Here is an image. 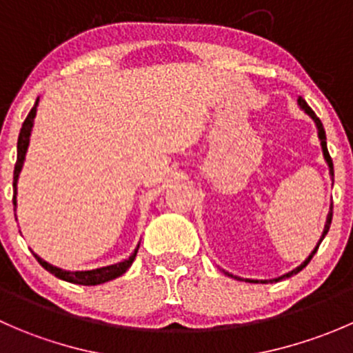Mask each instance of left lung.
I'll use <instances>...</instances> for the list:
<instances>
[{
	"mask_svg": "<svg viewBox=\"0 0 353 353\" xmlns=\"http://www.w3.org/2000/svg\"><path fill=\"white\" fill-rule=\"evenodd\" d=\"M297 105H299V108H301V110H304V112L307 114V116L311 117L312 121H314L316 128H318V138H319V141H321V150H323V157H325L326 163H328L330 176H331V179H333V177H334V172H333V160H331V157H330V152H328V147H326V133H325V128H323V123H321V121H319V117L316 116V114H314V110H312L311 108H309V105H307V102H305L304 99L301 97V95H299V97H297ZM331 219H333V205L330 206L328 216H326L325 229H323V234H321V237H319L318 244H316V248L312 249V251H311V254H309L307 258H305L304 261H302L301 265L297 266V268H294V270H292V272H288V273H283L282 276H276V279H272V280H251V279H241V276H237V275H232V273L225 272V270H222V272L225 273L227 276H232V279H236V280H245V282H249V283H273V282H279V280H283V279H290L292 275H297V273L301 272V270H304L305 266H307V263L311 261V259H312V256L316 254V251H318L319 244L323 243V239H325V236H326V234H328V230H330V225H331Z\"/></svg>",
	"mask_w": 353,
	"mask_h": 353,
	"instance_id": "obj_1",
	"label": "left lung"
}]
</instances>
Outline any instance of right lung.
<instances>
[{"instance_id":"1","label":"right lung","mask_w":353,"mask_h":353,"mask_svg":"<svg viewBox=\"0 0 353 353\" xmlns=\"http://www.w3.org/2000/svg\"><path fill=\"white\" fill-rule=\"evenodd\" d=\"M37 105H39V97L35 101L34 108L30 109L28 116L25 117L22 130H20L19 134V141H17V163H15V170H13V210L17 212V184H19V177L20 172H22V167L25 162V155H27L28 150V143H30V134H32V128H34V119L35 114H37ZM17 216V215H15ZM140 244L134 248V251L131 252L130 258L123 259L119 263H114V265H108V266H101V268H94V270H63L59 266L51 265L46 259H42L41 256L35 254V259L48 270L49 273H52L58 279L65 280V282H71V283H78V285H101V283L109 282V280L117 279L123 273H126L130 270V266L133 265L134 258H137V252Z\"/></svg>"}]
</instances>
